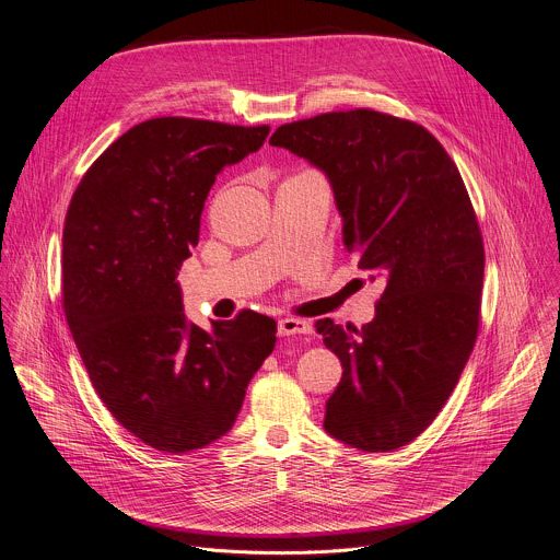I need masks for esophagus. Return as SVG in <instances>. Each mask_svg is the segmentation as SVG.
<instances>
[{"instance_id": "1", "label": "esophagus", "mask_w": 560, "mask_h": 560, "mask_svg": "<svg viewBox=\"0 0 560 560\" xmlns=\"http://www.w3.org/2000/svg\"><path fill=\"white\" fill-rule=\"evenodd\" d=\"M279 337H292V335H312V324L305 322V318H294V316H285L277 326Z\"/></svg>"}]
</instances>
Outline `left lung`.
<instances>
[{
  "label": "left lung",
  "instance_id": "obj_1",
  "mask_svg": "<svg viewBox=\"0 0 560 560\" xmlns=\"http://www.w3.org/2000/svg\"><path fill=\"white\" fill-rule=\"evenodd\" d=\"M270 143L326 173L346 248L385 279L363 328L314 324L343 365L324 428L363 452L404 447L445 406L478 335L486 250L460 173L423 126L370 108L283 124Z\"/></svg>",
  "mask_w": 560,
  "mask_h": 560
}]
</instances>
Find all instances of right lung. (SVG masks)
<instances>
[{
  "mask_svg": "<svg viewBox=\"0 0 560 560\" xmlns=\"http://www.w3.org/2000/svg\"><path fill=\"white\" fill-rule=\"evenodd\" d=\"M270 126L156 117L113 141L63 223L61 290L74 346L108 412L139 441L182 454L221 439L277 343L253 310L210 328L184 314L177 270L199 244L203 201Z\"/></svg>",
  "mask_w": 560,
  "mask_h": 560,
  "instance_id": "right-lung-1",
  "label": "right lung"
}]
</instances>
